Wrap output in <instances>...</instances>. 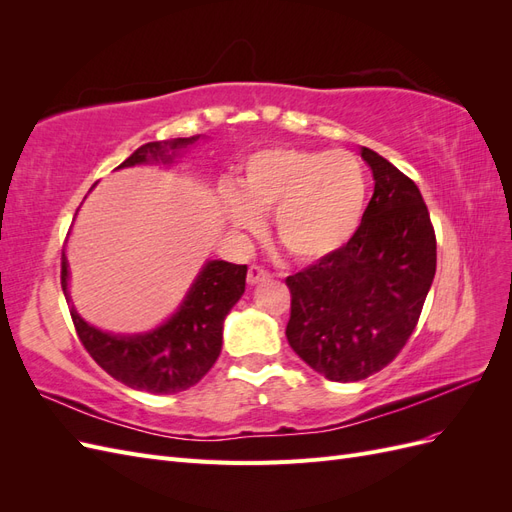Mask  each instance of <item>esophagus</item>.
<instances>
[{
  "instance_id": "34e87169",
  "label": "esophagus",
  "mask_w": 512,
  "mask_h": 512,
  "mask_svg": "<svg viewBox=\"0 0 512 512\" xmlns=\"http://www.w3.org/2000/svg\"><path fill=\"white\" fill-rule=\"evenodd\" d=\"M265 280H269V271H265L262 267H256V265L247 269V284H250V286H256V284L265 282Z\"/></svg>"
}]
</instances>
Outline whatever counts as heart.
Instances as JSON below:
<instances>
[{
  "label": "heart",
  "instance_id": "heart-1",
  "mask_svg": "<svg viewBox=\"0 0 512 512\" xmlns=\"http://www.w3.org/2000/svg\"><path fill=\"white\" fill-rule=\"evenodd\" d=\"M367 203L363 166L346 151L271 147L247 158L241 194L224 192L230 224L256 232L273 211V235L301 262L337 254L359 230Z\"/></svg>",
  "mask_w": 512,
  "mask_h": 512
}]
</instances>
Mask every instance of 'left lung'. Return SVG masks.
I'll return each mask as SVG.
<instances>
[{"label":"left lung","mask_w":512,"mask_h":512,"mask_svg":"<svg viewBox=\"0 0 512 512\" xmlns=\"http://www.w3.org/2000/svg\"><path fill=\"white\" fill-rule=\"evenodd\" d=\"M374 196L337 254L286 277V337L333 382L365 380L389 365L412 335L436 275V232L416 183L361 147Z\"/></svg>","instance_id":"8db88e82"}]
</instances>
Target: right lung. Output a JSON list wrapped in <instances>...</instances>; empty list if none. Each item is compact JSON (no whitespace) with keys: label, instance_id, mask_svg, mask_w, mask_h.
<instances>
[{"label":"right lung","instance_id":"right-lung-1","mask_svg":"<svg viewBox=\"0 0 512 512\" xmlns=\"http://www.w3.org/2000/svg\"><path fill=\"white\" fill-rule=\"evenodd\" d=\"M198 138H170L138 147L117 168L138 164H173L181 151ZM247 265L226 260H207L196 275L177 312L160 327L115 335L89 324L70 303V269L66 254L61 256V288L70 303V316L81 344L108 376L130 389L153 395H170L200 382L222 352V331L228 312L245 292Z\"/></svg>","mask_w":512,"mask_h":512}]
</instances>
